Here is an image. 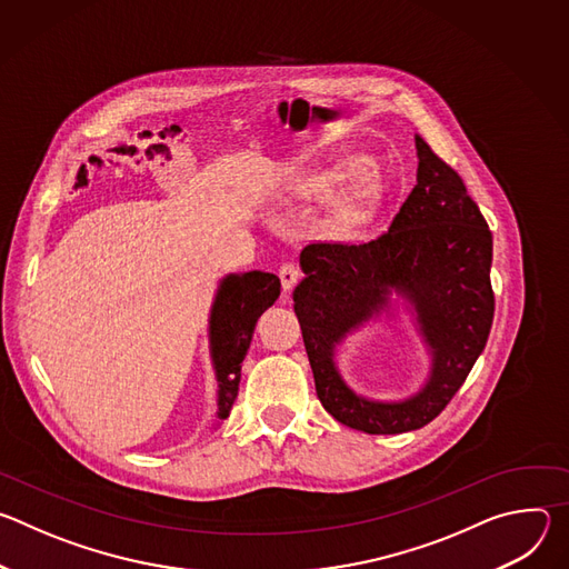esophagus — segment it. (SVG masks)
<instances>
[{"label": "esophagus", "mask_w": 569, "mask_h": 569, "mask_svg": "<svg viewBox=\"0 0 569 569\" xmlns=\"http://www.w3.org/2000/svg\"><path fill=\"white\" fill-rule=\"evenodd\" d=\"M279 279H281L283 290H292V288L303 279V272H301V268L295 266V263H283V266L279 268Z\"/></svg>", "instance_id": "obj_1"}]
</instances>
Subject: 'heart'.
Returning a JSON list of instances; mask_svg holds the SVG:
<instances>
[{"label": "heart", "instance_id": "heart-1", "mask_svg": "<svg viewBox=\"0 0 569 569\" xmlns=\"http://www.w3.org/2000/svg\"><path fill=\"white\" fill-rule=\"evenodd\" d=\"M360 169V161L358 159H340L336 161L333 167L329 169H321L317 173H312L308 180H306V193L312 196V198H329L333 196L356 171ZM373 196V182L369 178H360L353 182L345 204H342V211H340V218L345 224H353L360 220L362 216V209L365 204L371 200Z\"/></svg>", "mask_w": 569, "mask_h": 569}]
</instances>
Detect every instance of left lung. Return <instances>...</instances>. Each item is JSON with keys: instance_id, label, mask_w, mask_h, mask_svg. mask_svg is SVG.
Returning <instances> with one entry per match:
<instances>
[{"instance_id": "1", "label": "left lung", "mask_w": 569, "mask_h": 569, "mask_svg": "<svg viewBox=\"0 0 569 569\" xmlns=\"http://www.w3.org/2000/svg\"><path fill=\"white\" fill-rule=\"evenodd\" d=\"M417 187L387 231L362 242L315 240L301 252L295 290L317 398L336 421L367 435H400L437 419L463 385L491 333L493 236L463 180L417 134ZM396 289L420 315L436 367L405 403L356 397L332 365V347Z\"/></svg>"}]
</instances>
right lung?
I'll return each instance as SVG.
<instances>
[{"mask_svg":"<svg viewBox=\"0 0 569 569\" xmlns=\"http://www.w3.org/2000/svg\"><path fill=\"white\" fill-rule=\"evenodd\" d=\"M279 277L270 272L229 274L216 295L209 340L218 378V419H227L238 396L240 365L246 358L257 319L279 297Z\"/></svg>","mask_w":569,"mask_h":569,"instance_id":"right-lung-1","label":"right lung"}]
</instances>
